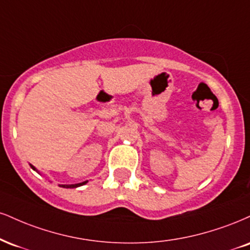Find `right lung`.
Returning a JSON list of instances; mask_svg holds the SVG:
<instances>
[{
  "label": "right lung",
  "instance_id": "obj_1",
  "mask_svg": "<svg viewBox=\"0 0 250 250\" xmlns=\"http://www.w3.org/2000/svg\"><path fill=\"white\" fill-rule=\"evenodd\" d=\"M30 167H32V169L34 170H36V167H32L31 164H30ZM37 171V170H36ZM87 183V180L86 182H83V183H78V184H71V185H59V186H62V188H79V186H83V185H85Z\"/></svg>",
  "mask_w": 250,
  "mask_h": 250
}]
</instances>
